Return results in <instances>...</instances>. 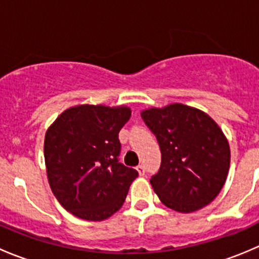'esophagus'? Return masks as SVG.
<instances>
[{
  "label": "esophagus",
  "instance_id": "1",
  "mask_svg": "<svg viewBox=\"0 0 259 259\" xmlns=\"http://www.w3.org/2000/svg\"><path fill=\"white\" fill-rule=\"evenodd\" d=\"M137 170H138V173H139V176L143 177L145 174V166L144 165H138Z\"/></svg>",
  "mask_w": 259,
  "mask_h": 259
}]
</instances>
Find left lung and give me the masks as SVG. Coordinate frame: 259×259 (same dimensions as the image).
Segmentation results:
<instances>
[{
    "mask_svg": "<svg viewBox=\"0 0 259 259\" xmlns=\"http://www.w3.org/2000/svg\"><path fill=\"white\" fill-rule=\"evenodd\" d=\"M140 114L161 150L160 169L150 179L160 202L179 213L213 202L231 164L228 140L219 125L204 111L179 103Z\"/></svg>",
    "mask_w": 259,
    "mask_h": 259,
    "instance_id": "8db88e82",
    "label": "left lung"
}]
</instances>
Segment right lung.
Segmentation results:
<instances>
[{
  "label": "right lung",
  "instance_id": "add662e5",
  "mask_svg": "<svg viewBox=\"0 0 259 259\" xmlns=\"http://www.w3.org/2000/svg\"><path fill=\"white\" fill-rule=\"evenodd\" d=\"M129 106L76 105L49 126L44 143L46 173L60 204L85 221H104L124 204L138 171L117 161L119 132Z\"/></svg>",
  "mask_w": 259,
  "mask_h": 259
}]
</instances>
